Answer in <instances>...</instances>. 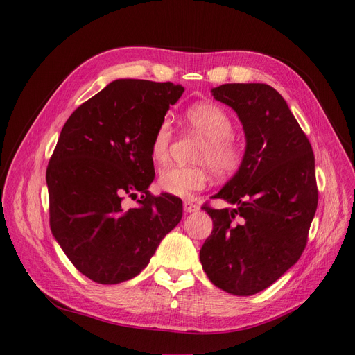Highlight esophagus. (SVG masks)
Masks as SVG:
<instances>
[{
  "instance_id": "esophagus-1",
  "label": "esophagus",
  "mask_w": 355,
  "mask_h": 355,
  "mask_svg": "<svg viewBox=\"0 0 355 355\" xmlns=\"http://www.w3.org/2000/svg\"><path fill=\"white\" fill-rule=\"evenodd\" d=\"M184 210H185L187 213H196V211L200 210V206H198L197 202H194V201L185 200V201H184Z\"/></svg>"
}]
</instances>
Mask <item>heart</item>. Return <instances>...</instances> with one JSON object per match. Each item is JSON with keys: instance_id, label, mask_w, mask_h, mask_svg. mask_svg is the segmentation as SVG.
<instances>
[{"instance_id": "heart-1", "label": "heart", "mask_w": 355, "mask_h": 355, "mask_svg": "<svg viewBox=\"0 0 355 355\" xmlns=\"http://www.w3.org/2000/svg\"><path fill=\"white\" fill-rule=\"evenodd\" d=\"M188 125L206 139L197 157V163L204 166H170L161 170L158 187L161 191L176 197H189L209 184V166L214 176L230 178L240 170L244 154L241 146L231 137L234 124L231 116L219 105L200 102L189 106L185 112ZM173 141V128L167 120L161 121L151 141V157L155 163H166Z\"/></svg>"}]
</instances>
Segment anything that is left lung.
<instances>
[{"mask_svg":"<svg viewBox=\"0 0 355 355\" xmlns=\"http://www.w3.org/2000/svg\"><path fill=\"white\" fill-rule=\"evenodd\" d=\"M214 99L237 112L247 139L240 170L202 204L213 231L200 250L210 282L250 296L275 283L304 253L318 204L314 153L283 96L268 84H223Z\"/></svg>","mask_w":355,"mask_h":355,"instance_id":"8db88e82","label":"left lung"}]
</instances>
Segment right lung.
<instances>
[{
	"label": "right lung",
	"mask_w": 355,
	"mask_h": 355,
	"mask_svg": "<svg viewBox=\"0 0 355 355\" xmlns=\"http://www.w3.org/2000/svg\"><path fill=\"white\" fill-rule=\"evenodd\" d=\"M182 85L116 80L63 125L47 166L50 228L77 270L118 284L148 265L182 219V200L153 196L151 141ZM138 201L127 208L125 201Z\"/></svg>",
	"instance_id": "add662e5"
}]
</instances>
